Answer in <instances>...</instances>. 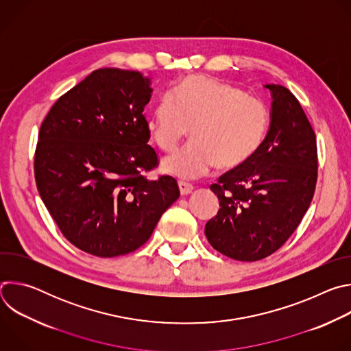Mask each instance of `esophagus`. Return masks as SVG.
<instances>
[{
	"label": "esophagus",
	"mask_w": 351,
	"mask_h": 351,
	"mask_svg": "<svg viewBox=\"0 0 351 351\" xmlns=\"http://www.w3.org/2000/svg\"><path fill=\"white\" fill-rule=\"evenodd\" d=\"M178 186H179V190H180L182 195H189L194 190V187L190 183H186V182H179Z\"/></svg>",
	"instance_id": "obj_1"
}]
</instances>
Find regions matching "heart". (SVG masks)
<instances>
[{
  "label": "heart",
  "instance_id": "1",
  "mask_svg": "<svg viewBox=\"0 0 351 351\" xmlns=\"http://www.w3.org/2000/svg\"><path fill=\"white\" fill-rule=\"evenodd\" d=\"M156 144L171 152L191 129L193 143L165 157L164 172L180 179L229 171L252 158L264 141L268 112L239 87L207 76H187L164 94L147 119Z\"/></svg>",
  "mask_w": 351,
  "mask_h": 351
}]
</instances>
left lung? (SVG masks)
Here are the masks:
<instances>
[{"label":"left lung","mask_w":351,"mask_h":351,"mask_svg":"<svg viewBox=\"0 0 351 351\" xmlns=\"http://www.w3.org/2000/svg\"><path fill=\"white\" fill-rule=\"evenodd\" d=\"M271 91L269 128L256 154L210 189L219 211L206 225L210 244L237 261L263 260L291 236L317 183L315 133L297 98L280 84Z\"/></svg>","instance_id":"obj_1"}]
</instances>
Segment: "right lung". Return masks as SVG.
<instances>
[{
  "label": "right lung",
  "mask_w": 351,
  "mask_h": 351,
  "mask_svg": "<svg viewBox=\"0 0 351 351\" xmlns=\"http://www.w3.org/2000/svg\"><path fill=\"white\" fill-rule=\"evenodd\" d=\"M153 87L140 72L103 68L57 99L38 133L37 190L62 234L83 252L129 254L180 195L157 165L143 115Z\"/></svg>",
  "instance_id": "add662e5"
}]
</instances>
